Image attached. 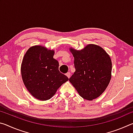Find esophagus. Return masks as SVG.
I'll use <instances>...</instances> for the list:
<instances>
[{"instance_id": "1", "label": "esophagus", "mask_w": 133, "mask_h": 133, "mask_svg": "<svg viewBox=\"0 0 133 133\" xmlns=\"http://www.w3.org/2000/svg\"><path fill=\"white\" fill-rule=\"evenodd\" d=\"M66 76H67V77L69 78L70 77V72H67V73H66Z\"/></svg>"}]
</instances>
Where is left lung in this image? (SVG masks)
<instances>
[{
    "label": "left lung",
    "instance_id": "left-lung-1",
    "mask_svg": "<svg viewBox=\"0 0 133 133\" xmlns=\"http://www.w3.org/2000/svg\"><path fill=\"white\" fill-rule=\"evenodd\" d=\"M76 71L69 78L79 95L87 100L100 96L111 77L112 63L109 55L96 44H88L81 50L70 48Z\"/></svg>",
    "mask_w": 133,
    "mask_h": 133
}]
</instances>
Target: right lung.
<instances>
[{
	"label": "right lung",
	"instance_id": "obj_1",
	"mask_svg": "<svg viewBox=\"0 0 133 133\" xmlns=\"http://www.w3.org/2000/svg\"><path fill=\"white\" fill-rule=\"evenodd\" d=\"M55 51L44 46H34L24 55L21 65L22 80L35 98L48 100L69 80L58 70V62L53 58Z\"/></svg>",
	"mask_w": 133,
	"mask_h": 133
}]
</instances>
